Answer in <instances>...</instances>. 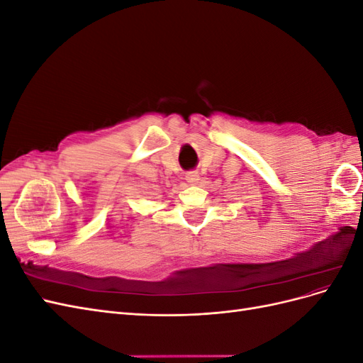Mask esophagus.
<instances>
[{"label": "esophagus", "mask_w": 363, "mask_h": 363, "mask_svg": "<svg viewBox=\"0 0 363 363\" xmlns=\"http://www.w3.org/2000/svg\"><path fill=\"white\" fill-rule=\"evenodd\" d=\"M186 182L191 183V184H196L200 182V175L196 172H188V174H186Z\"/></svg>", "instance_id": "esophagus-1"}]
</instances>
